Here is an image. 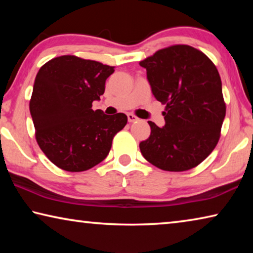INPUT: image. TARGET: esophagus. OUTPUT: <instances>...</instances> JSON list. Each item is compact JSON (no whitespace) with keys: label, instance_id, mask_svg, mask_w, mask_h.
Listing matches in <instances>:
<instances>
[{"label":"esophagus","instance_id":"1","mask_svg":"<svg viewBox=\"0 0 253 253\" xmlns=\"http://www.w3.org/2000/svg\"><path fill=\"white\" fill-rule=\"evenodd\" d=\"M127 119H128V122H129V123H135V122L138 121V117H136L135 115H132V114H128Z\"/></svg>","mask_w":253,"mask_h":253}]
</instances>
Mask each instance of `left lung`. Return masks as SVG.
<instances>
[{
    "instance_id": "8db88e82",
    "label": "left lung",
    "mask_w": 253,
    "mask_h": 253,
    "mask_svg": "<svg viewBox=\"0 0 253 253\" xmlns=\"http://www.w3.org/2000/svg\"><path fill=\"white\" fill-rule=\"evenodd\" d=\"M152 92L165 106V126L148 122L151 135L139 144L145 160L169 172L195 168L215 148L225 117L221 78L202 51L175 44L139 62Z\"/></svg>"
}]
</instances>
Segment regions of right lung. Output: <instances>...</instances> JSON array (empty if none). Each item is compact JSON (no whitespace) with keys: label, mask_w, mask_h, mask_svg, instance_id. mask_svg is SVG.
<instances>
[{"label":"right lung","mask_w":253,"mask_h":253,"mask_svg":"<svg viewBox=\"0 0 253 253\" xmlns=\"http://www.w3.org/2000/svg\"><path fill=\"white\" fill-rule=\"evenodd\" d=\"M115 67L76 55L51 59L40 68L30 99L37 143L59 169L83 172L108 155L127 124L125 114L92 110Z\"/></svg>","instance_id":"obj_1"}]
</instances>
